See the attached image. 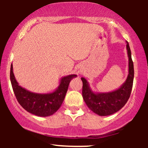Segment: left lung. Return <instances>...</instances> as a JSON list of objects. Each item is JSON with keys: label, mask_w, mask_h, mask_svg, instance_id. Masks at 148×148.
Masks as SVG:
<instances>
[{"label": "left lung", "mask_w": 148, "mask_h": 148, "mask_svg": "<svg viewBox=\"0 0 148 148\" xmlns=\"http://www.w3.org/2000/svg\"><path fill=\"white\" fill-rule=\"evenodd\" d=\"M126 42L129 73L126 81L121 87L112 92H94L91 89L88 80L84 77L81 78L83 82L82 96L85 102L91 110L100 116H108L118 112L130 97L134 78V68L129 43Z\"/></svg>", "instance_id": "8db88e82"}]
</instances>
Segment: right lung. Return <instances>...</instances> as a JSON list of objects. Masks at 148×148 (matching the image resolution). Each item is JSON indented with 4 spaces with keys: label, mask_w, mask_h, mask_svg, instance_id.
Instances as JSON below:
<instances>
[{
    "label": "right lung",
    "mask_w": 148,
    "mask_h": 148,
    "mask_svg": "<svg viewBox=\"0 0 148 148\" xmlns=\"http://www.w3.org/2000/svg\"><path fill=\"white\" fill-rule=\"evenodd\" d=\"M76 77L77 75L62 77L55 90L46 94H39L30 92L19 86L14 75L12 64L10 71L12 88L19 104L28 112L43 117L52 115L59 109L65 98L70 82Z\"/></svg>",
    "instance_id": "add662e5"
}]
</instances>
